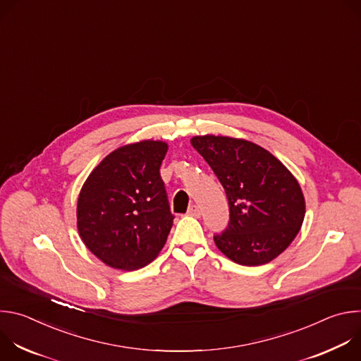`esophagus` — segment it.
Masks as SVG:
<instances>
[{"label": "esophagus", "mask_w": 361, "mask_h": 361, "mask_svg": "<svg viewBox=\"0 0 361 361\" xmlns=\"http://www.w3.org/2000/svg\"><path fill=\"white\" fill-rule=\"evenodd\" d=\"M187 214L191 216V217H200L201 216V210H200V207H198L197 204H191L190 207H188Z\"/></svg>", "instance_id": "obj_1"}]
</instances>
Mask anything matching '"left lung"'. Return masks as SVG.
Returning <instances> with one entry per match:
<instances>
[{"instance_id":"left-lung-1","label":"left lung","mask_w":361,"mask_h":361,"mask_svg":"<svg viewBox=\"0 0 361 361\" xmlns=\"http://www.w3.org/2000/svg\"><path fill=\"white\" fill-rule=\"evenodd\" d=\"M192 147L220 180L230 209L227 228L214 234L219 250L241 266H262L295 238L305 204L294 176L254 142L202 135Z\"/></svg>"}]
</instances>
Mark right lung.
Wrapping results in <instances>:
<instances>
[{"label": "right lung", "mask_w": 361, "mask_h": 361, "mask_svg": "<svg viewBox=\"0 0 361 361\" xmlns=\"http://www.w3.org/2000/svg\"><path fill=\"white\" fill-rule=\"evenodd\" d=\"M163 141L117 148L84 183L77 205L78 233L101 262L118 270L151 263L164 247L174 216L160 167Z\"/></svg>", "instance_id": "obj_1"}]
</instances>
